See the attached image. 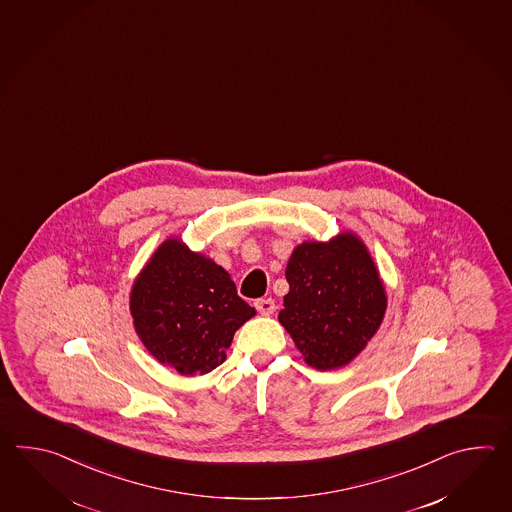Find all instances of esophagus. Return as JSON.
Wrapping results in <instances>:
<instances>
[{
	"mask_svg": "<svg viewBox=\"0 0 512 512\" xmlns=\"http://www.w3.org/2000/svg\"><path fill=\"white\" fill-rule=\"evenodd\" d=\"M254 305H256V309H258V313L265 316L272 315L274 309H276V304H274L272 298H261V300H256Z\"/></svg>",
	"mask_w": 512,
	"mask_h": 512,
	"instance_id": "1",
	"label": "esophagus"
}]
</instances>
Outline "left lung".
<instances>
[{
	"label": "left lung",
	"instance_id": "obj_1",
	"mask_svg": "<svg viewBox=\"0 0 512 512\" xmlns=\"http://www.w3.org/2000/svg\"><path fill=\"white\" fill-rule=\"evenodd\" d=\"M285 278L289 293L278 320L316 370L346 366L381 327L386 291L364 241L353 232L298 245Z\"/></svg>",
	"mask_w": 512,
	"mask_h": 512
}]
</instances>
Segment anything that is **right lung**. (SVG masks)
Returning a JSON list of instances; mask_svg holds the SVG:
<instances>
[{
    "label": "right lung",
    "mask_w": 512,
    "mask_h": 512,
    "mask_svg": "<svg viewBox=\"0 0 512 512\" xmlns=\"http://www.w3.org/2000/svg\"><path fill=\"white\" fill-rule=\"evenodd\" d=\"M130 311L144 348L186 377L223 364L234 333L256 315L229 272L177 238L161 243L133 282Z\"/></svg>",
    "instance_id": "right-lung-1"
}]
</instances>
